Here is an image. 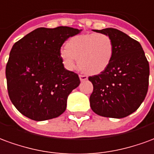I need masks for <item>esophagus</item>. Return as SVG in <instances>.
Returning <instances> with one entry per match:
<instances>
[{"mask_svg": "<svg viewBox=\"0 0 154 154\" xmlns=\"http://www.w3.org/2000/svg\"><path fill=\"white\" fill-rule=\"evenodd\" d=\"M88 79V77L86 76V75H79V79H80V81L83 82V81H85Z\"/></svg>", "mask_w": 154, "mask_h": 154, "instance_id": "esophagus-1", "label": "esophagus"}]
</instances>
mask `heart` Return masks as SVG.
<instances>
[{
    "label": "heart",
    "mask_w": 154,
    "mask_h": 154,
    "mask_svg": "<svg viewBox=\"0 0 154 154\" xmlns=\"http://www.w3.org/2000/svg\"><path fill=\"white\" fill-rule=\"evenodd\" d=\"M114 45L109 35L90 33L72 37L60 51V58L65 68L74 69L75 60L79 69L86 74L95 75L106 70L112 62Z\"/></svg>",
    "instance_id": "heart-1"
}]
</instances>
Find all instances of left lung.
Masks as SVG:
<instances>
[{
  "mask_svg": "<svg viewBox=\"0 0 154 154\" xmlns=\"http://www.w3.org/2000/svg\"><path fill=\"white\" fill-rule=\"evenodd\" d=\"M111 37L114 54L101 74L89 76L94 86L90 107L98 115L121 119L138 109L149 89V65L141 45L114 28L94 30Z\"/></svg>",
  "mask_w": 154,
  "mask_h": 154,
  "instance_id": "obj_1",
  "label": "left lung"
}]
</instances>
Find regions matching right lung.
<instances>
[{
  "label": "right lung",
  "instance_id": "1",
  "mask_svg": "<svg viewBox=\"0 0 154 154\" xmlns=\"http://www.w3.org/2000/svg\"><path fill=\"white\" fill-rule=\"evenodd\" d=\"M80 31L40 27L14 44L5 67L7 90L14 106L26 117L47 120L65 111L69 94L80 80L64 67L60 48Z\"/></svg>",
  "mask_w": 154,
  "mask_h": 154
}]
</instances>
